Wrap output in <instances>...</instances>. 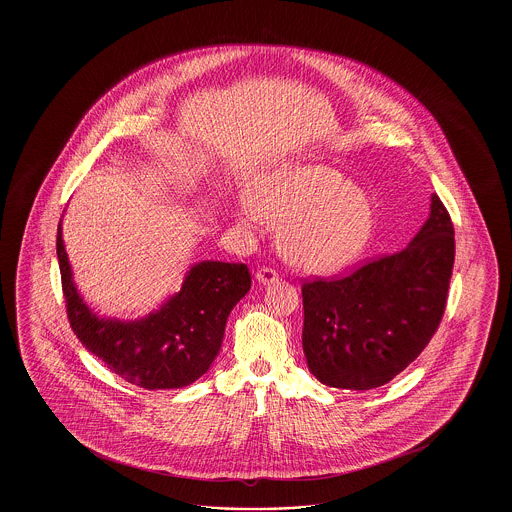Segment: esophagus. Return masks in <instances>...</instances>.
I'll list each match as a JSON object with an SVG mask.
<instances>
[{
    "label": "esophagus",
    "mask_w": 512,
    "mask_h": 512,
    "mask_svg": "<svg viewBox=\"0 0 512 512\" xmlns=\"http://www.w3.org/2000/svg\"><path fill=\"white\" fill-rule=\"evenodd\" d=\"M255 278L261 282V284H272V282H278V272L274 268L261 267L255 272Z\"/></svg>",
    "instance_id": "34e87169"
}]
</instances>
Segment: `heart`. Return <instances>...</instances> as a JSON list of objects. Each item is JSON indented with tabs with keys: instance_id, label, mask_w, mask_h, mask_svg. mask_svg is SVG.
<instances>
[{
	"instance_id": "1",
	"label": "heart",
	"mask_w": 512,
	"mask_h": 512,
	"mask_svg": "<svg viewBox=\"0 0 512 512\" xmlns=\"http://www.w3.org/2000/svg\"><path fill=\"white\" fill-rule=\"evenodd\" d=\"M259 215L282 222V255L303 270L334 272L351 265L374 232V205L341 172L326 165L274 171L253 190ZM249 220V211H240Z\"/></svg>"
}]
</instances>
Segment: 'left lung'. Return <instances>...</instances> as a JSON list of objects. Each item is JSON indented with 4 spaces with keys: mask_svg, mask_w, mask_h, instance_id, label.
<instances>
[{
    "mask_svg": "<svg viewBox=\"0 0 512 512\" xmlns=\"http://www.w3.org/2000/svg\"><path fill=\"white\" fill-rule=\"evenodd\" d=\"M453 222L438 195L413 242L340 278L305 282L303 351L330 388L374 390L424 351L445 313Z\"/></svg>",
    "mask_w": 512,
    "mask_h": 512,
    "instance_id": "8db88e82",
    "label": "left lung"
}]
</instances>
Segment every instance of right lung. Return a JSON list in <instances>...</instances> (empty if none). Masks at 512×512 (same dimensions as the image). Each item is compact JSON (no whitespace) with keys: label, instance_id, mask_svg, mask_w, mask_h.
<instances>
[{"label":"right lung","instance_id":"1","mask_svg":"<svg viewBox=\"0 0 512 512\" xmlns=\"http://www.w3.org/2000/svg\"><path fill=\"white\" fill-rule=\"evenodd\" d=\"M57 259L67 317L76 338L128 384L174 390L194 384L219 355L226 318L251 288L244 263L203 261L188 270L180 292L146 318H99L74 286L57 228Z\"/></svg>","mask_w":512,"mask_h":512}]
</instances>
